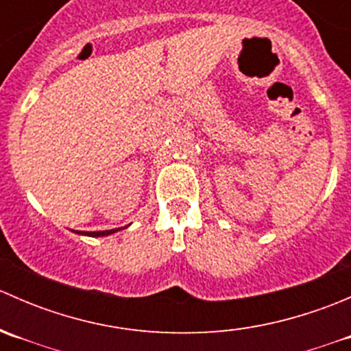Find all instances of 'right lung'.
I'll list each match as a JSON object with an SVG mask.
<instances>
[{"label":"right lung","instance_id":"1","mask_svg":"<svg viewBox=\"0 0 351 351\" xmlns=\"http://www.w3.org/2000/svg\"><path fill=\"white\" fill-rule=\"evenodd\" d=\"M120 231L119 229H110V231H93V232H88V231H76V234H83V236H91V238H100V236H108L113 234V232Z\"/></svg>","mask_w":351,"mask_h":351}]
</instances>
